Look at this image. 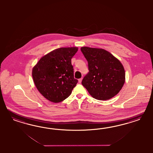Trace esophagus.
Instances as JSON below:
<instances>
[{
	"label": "esophagus",
	"instance_id": "1",
	"mask_svg": "<svg viewBox=\"0 0 153 153\" xmlns=\"http://www.w3.org/2000/svg\"><path fill=\"white\" fill-rule=\"evenodd\" d=\"M82 78H81V79H79V83H81V82H82Z\"/></svg>",
	"mask_w": 153,
	"mask_h": 153
}]
</instances>
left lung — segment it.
<instances>
[{"label":"left lung","mask_w":153,"mask_h":153,"mask_svg":"<svg viewBox=\"0 0 153 153\" xmlns=\"http://www.w3.org/2000/svg\"><path fill=\"white\" fill-rule=\"evenodd\" d=\"M81 51L88 62L89 70L82 85L97 100L114 97L125 82V71L121 62L103 49L83 46Z\"/></svg>","instance_id":"1"}]
</instances>
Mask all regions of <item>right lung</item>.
<instances>
[{
	"label": "right lung",
	"mask_w": 153,
	"mask_h": 153,
	"mask_svg": "<svg viewBox=\"0 0 153 153\" xmlns=\"http://www.w3.org/2000/svg\"><path fill=\"white\" fill-rule=\"evenodd\" d=\"M77 47L60 48L42 56L32 70L38 91L48 100L59 102L68 97L78 80L74 78L71 59Z\"/></svg>",
	"instance_id": "1"
}]
</instances>
